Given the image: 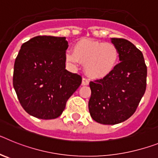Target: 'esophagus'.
Here are the masks:
<instances>
[{"instance_id": "1", "label": "esophagus", "mask_w": 158, "mask_h": 158, "mask_svg": "<svg viewBox=\"0 0 158 158\" xmlns=\"http://www.w3.org/2000/svg\"><path fill=\"white\" fill-rule=\"evenodd\" d=\"M89 83V81L88 79H86V78H83V79H82V82H81L82 85H88Z\"/></svg>"}]
</instances>
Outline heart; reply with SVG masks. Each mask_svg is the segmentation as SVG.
Masks as SVG:
<instances>
[{
  "mask_svg": "<svg viewBox=\"0 0 158 158\" xmlns=\"http://www.w3.org/2000/svg\"><path fill=\"white\" fill-rule=\"evenodd\" d=\"M118 55V48L113 43L81 39L73 46V51H67L65 60L73 67L84 63L85 72L89 77L100 79L115 69Z\"/></svg>",
  "mask_w": 158,
  "mask_h": 158,
  "instance_id": "1",
  "label": "heart"
}]
</instances>
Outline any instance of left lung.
I'll return each instance as SVG.
<instances>
[{
	"label": "left lung",
	"mask_w": 158,
	"mask_h": 158,
	"mask_svg": "<svg viewBox=\"0 0 158 158\" xmlns=\"http://www.w3.org/2000/svg\"><path fill=\"white\" fill-rule=\"evenodd\" d=\"M120 62L103 79L90 81L89 110L93 120L105 125L120 123L135 113L146 88L147 68L143 54L133 43L111 38Z\"/></svg>",
	"instance_id": "8db88e82"
}]
</instances>
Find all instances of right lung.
I'll return each mask as SVG.
<instances>
[{
  "label": "right lung",
  "instance_id": "1",
  "mask_svg": "<svg viewBox=\"0 0 158 158\" xmlns=\"http://www.w3.org/2000/svg\"><path fill=\"white\" fill-rule=\"evenodd\" d=\"M65 37L36 36L21 46L15 61L13 87L29 115L53 119L62 115L81 77L65 69Z\"/></svg>",
  "mask_w": 158,
  "mask_h": 158
}]
</instances>
